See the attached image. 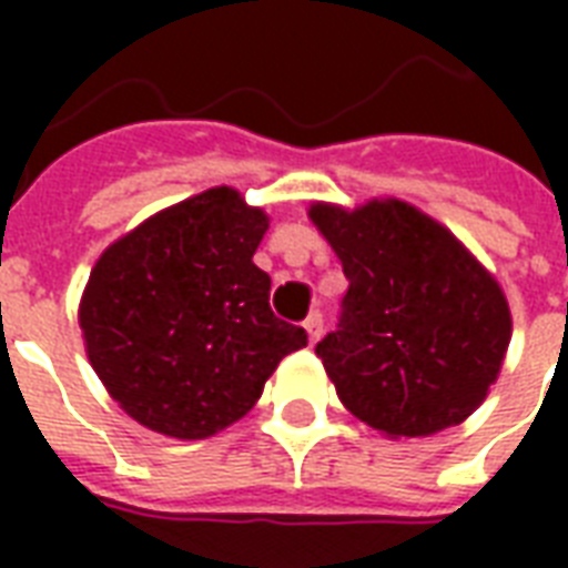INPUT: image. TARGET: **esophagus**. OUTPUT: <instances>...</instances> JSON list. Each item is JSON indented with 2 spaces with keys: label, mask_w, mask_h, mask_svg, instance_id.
Here are the masks:
<instances>
[{
  "label": "esophagus",
  "mask_w": 568,
  "mask_h": 568,
  "mask_svg": "<svg viewBox=\"0 0 568 568\" xmlns=\"http://www.w3.org/2000/svg\"><path fill=\"white\" fill-rule=\"evenodd\" d=\"M303 329H306V336H310V345H315L321 338V333H324V321H321L318 312H312L310 318L303 321Z\"/></svg>",
  "instance_id": "obj_1"
}]
</instances>
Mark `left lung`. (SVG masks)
Returning a JSON list of instances; mask_svg holds the SVG:
<instances>
[{"label":"left lung","instance_id":"1","mask_svg":"<svg viewBox=\"0 0 568 568\" xmlns=\"http://www.w3.org/2000/svg\"><path fill=\"white\" fill-rule=\"evenodd\" d=\"M310 221L351 283L342 329L315 347L338 400L388 439L466 422L510 347L498 276L445 223L397 196L354 209L318 200Z\"/></svg>","mask_w":568,"mask_h":568}]
</instances>
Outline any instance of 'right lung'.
<instances>
[{
    "label": "right lung",
    "instance_id": "add662e5",
    "mask_svg": "<svg viewBox=\"0 0 568 568\" xmlns=\"http://www.w3.org/2000/svg\"><path fill=\"white\" fill-rule=\"evenodd\" d=\"M271 217L230 185L150 214L111 241L79 301L84 354L146 430L194 442L253 409L306 333L267 306L253 265Z\"/></svg>",
    "mask_w": 568,
    "mask_h": 568
}]
</instances>
